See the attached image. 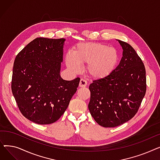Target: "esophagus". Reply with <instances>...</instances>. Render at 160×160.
<instances>
[{
    "mask_svg": "<svg viewBox=\"0 0 160 160\" xmlns=\"http://www.w3.org/2000/svg\"><path fill=\"white\" fill-rule=\"evenodd\" d=\"M87 82L84 80V79H81L79 83V86L80 88H83V87H86L87 86Z\"/></svg>",
    "mask_w": 160,
    "mask_h": 160,
    "instance_id": "obj_1",
    "label": "esophagus"
}]
</instances>
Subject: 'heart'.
I'll return each mask as SVG.
<instances>
[{"label": "heart", "mask_w": 160, "mask_h": 160, "mask_svg": "<svg viewBox=\"0 0 160 160\" xmlns=\"http://www.w3.org/2000/svg\"><path fill=\"white\" fill-rule=\"evenodd\" d=\"M73 55H66V63L76 72L80 71V65L87 64L86 71L91 77L100 79L110 74L119 60V54L113 47L89 42L82 43L72 49Z\"/></svg>", "instance_id": "heart-1"}]
</instances>
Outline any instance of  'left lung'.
Returning <instances> with one entry per match:
<instances>
[{
    "instance_id": "1",
    "label": "left lung",
    "mask_w": 160,
    "mask_h": 160,
    "mask_svg": "<svg viewBox=\"0 0 160 160\" xmlns=\"http://www.w3.org/2000/svg\"><path fill=\"white\" fill-rule=\"evenodd\" d=\"M122 48L119 64L107 77L93 81L89 110L95 121L113 128L130 120L136 114L146 93L145 65L136 50L117 39Z\"/></svg>"
}]
</instances>
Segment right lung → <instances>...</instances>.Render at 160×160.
Instances as JSON below:
<instances>
[{
	"label": "right lung",
	"instance_id": "obj_1",
	"mask_svg": "<svg viewBox=\"0 0 160 160\" xmlns=\"http://www.w3.org/2000/svg\"><path fill=\"white\" fill-rule=\"evenodd\" d=\"M65 39L38 38L17 55L12 91L24 117L38 124L60 118L77 92L80 79L60 76Z\"/></svg>",
	"mask_w": 160,
	"mask_h": 160
}]
</instances>
